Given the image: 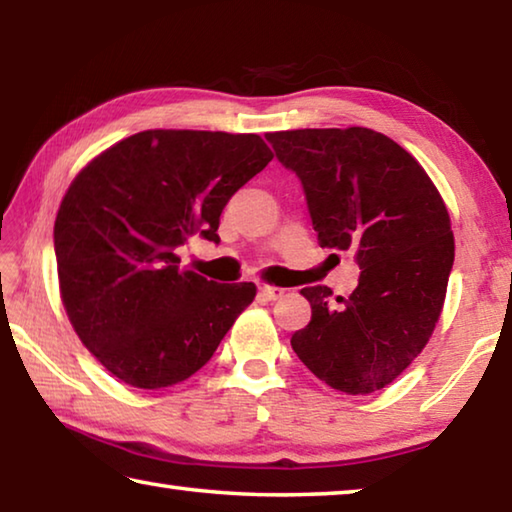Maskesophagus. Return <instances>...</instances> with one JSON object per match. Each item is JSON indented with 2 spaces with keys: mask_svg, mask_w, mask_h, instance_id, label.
Wrapping results in <instances>:
<instances>
[{
  "mask_svg": "<svg viewBox=\"0 0 512 512\" xmlns=\"http://www.w3.org/2000/svg\"><path fill=\"white\" fill-rule=\"evenodd\" d=\"M259 296L271 302V300L282 298V296H284V289H280V287H268V284H262V287H259Z\"/></svg>",
  "mask_w": 512,
  "mask_h": 512,
  "instance_id": "obj_1",
  "label": "esophagus"
}]
</instances>
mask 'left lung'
<instances>
[{
  "label": "left lung",
  "mask_w": 512,
  "mask_h": 512,
  "mask_svg": "<svg viewBox=\"0 0 512 512\" xmlns=\"http://www.w3.org/2000/svg\"><path fill=\"white\" fill-rule=\"evenodd\" d=\"M293 171L323 248L354 250L361 275L343 307L305 287L311 320L291 336L298 359L348 395L381 391L427 345L454 266L447 207L411 153L370 128L268 133Z\"/></svg>",
  "instance_id": "left-lung-1"
}]
</instances>
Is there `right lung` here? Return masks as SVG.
Instances as JSON below:
<instances>
[{"instance_id":"right-lung-1","label":"right lung","mask_w":512,"mask_h":512,"mask_svg":"<svg viewBox=\"0 0 512 512\" xmlns=\"http://www.w3.org/2000/svg\"><path fill=\"white\" fill-rule=\"evenodd\" d=\"M273 153L259 135L144 131L85 167L54 225L60 296L101 366L135 388L201 370L255 298L180 268L176 248L219 244L223 207Z\"/></svg>"}]
</instances>
